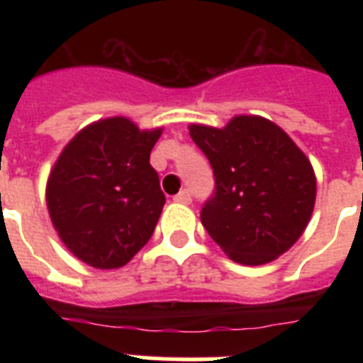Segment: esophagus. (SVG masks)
Segmentation results:
<instances>
[{"label": "esophagus", "instance_id": "34e87169", "mask_svg": "<svg viewBox=\"0 0 363 363\" xmlns=\"http://www.w3.org/2000/svg\"><path fill=\"white\" fill-rule=\"evenodd\" d=\"M173 199L179 201V203H190L192 201V194H190V190H181Z\"/></svg>", "mask_w": 363, "mask_h": 363}]
</instances>
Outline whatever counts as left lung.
<instances>
[{"mask_svg":"<svg viewBox=\"0 0 363 363\" xmlns=\"http://www.w3.org/2000/svg\"><path fill=\"white\" fill-rule=\"evenodd\" d=\"M190 137L215 173L201 224L238 264L262 265L301 238L316 199L313 165L267 118L233 116L224 128L192 124Z\"/></svg>","mask_w":363,"mask_h":363,"instance_id":"obj_1","label":"left lung"}]
</instances>
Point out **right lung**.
Masks as SVG:
<instances>
[{
    "label": "right lung",
    "instance_id": "right-lung-1",
    "mask_svg": "<svg viewBox=\"0 0 363 363\" xmlns=\"http://www.w3.org/2000/svg\"><path fill=\"white\" fill-rule=\"evenodd\" d=\"M162 128L113 116L82 128L56 160L47 207L71 254L98 269L122 267L152 238L164 209L150 150Z\"/></svg>",
    "mask_w": 363,
    "mask_h": 363
}]
</instances>
